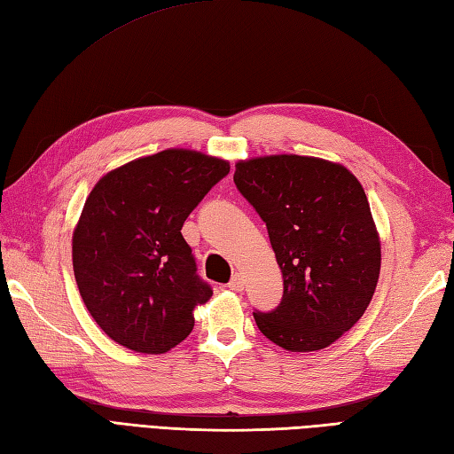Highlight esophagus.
Returning <instances> with one entry per match:
<instances>
[{
	"mask_svg": "<svg viewBox=\"0 0 454 454\" xmlns=\"http://www.w3.org/2000/svg\"><path fill=\"white\" fill-rule=\"evenodd\" d=\"M246 286V280H244V275L241 272H236L234 277H231V280L228 282V288L234 290V292H241Z\"/></svg>",
	"mask_w": 454,
	"mask_h": 454,
	"instance_id": "34e87169",
	"label": "esophagus"
}]
</instances>
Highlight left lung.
Wrapping results in <instances>:
<instances>
[{"mask_svg": "<svg viewBox=\"0 0 454 454\" xmlns=\"http://www.w3.org/2000/svg\"><path fill=\"white\" fill-rule=\"evenodd\" d=\"M234 182L267 224L284 278L282 301L253 313L290 352H315L352 329L370 305L381 239L357 177L339 162L270 154L236 162Z\"/></svg>", "mask_w": 454, "mask_h": 454, "instance_id": "8db88e82", "label": "left lung"}]
</instances>
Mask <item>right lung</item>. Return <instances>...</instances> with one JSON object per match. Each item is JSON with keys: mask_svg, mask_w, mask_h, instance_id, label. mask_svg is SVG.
I'll use <instances>...</instances> for the list:
<instances>
[{"mask_svg": "<svg viewBox=\"0 0 454 454\" xmlns=\"http://www.w3.org/2000/svg\"><path fill=\"white\" fill-rule=\"evenodd\" d=\"M230 162L166 149L114 168L92 187L73 230V272L92 319L114 342L164 354L193 331L213 296L182 226Z\"/></svg>", "mask_w": 454, "mask_h": 454, "instance_id": "add662e5", "label": "right lung"}]
</instances>
